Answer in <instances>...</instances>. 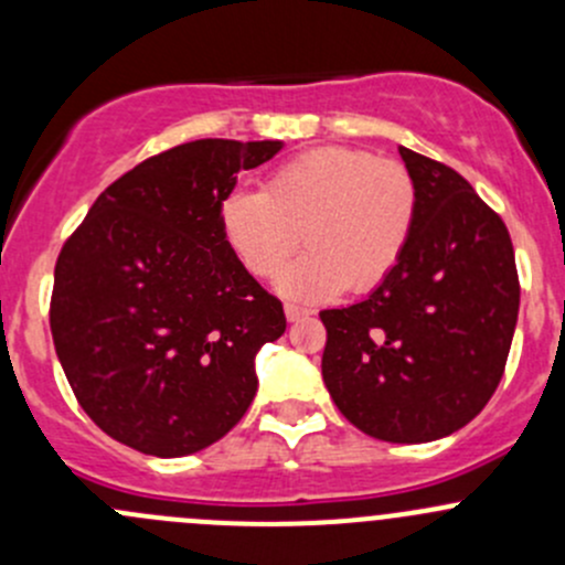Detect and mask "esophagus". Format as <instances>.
I'll return each mask as SVG.
<instances>
[{"label":"esophagus","mask_w":565,"mask_h":565,"mask_svg":"<svg viewBox=\"0 0 565 565\" xmlns=\"http://www.w3.org/2000/svg\"><path fill=\"white\" fill-rule=\"evenodd\" d=\"M284 315H287L289 322H300V319H306L311 315L309 309H303V306H295V303H287L284 306Z\"/></svg>","instance_id":"34e87169"}]
</instances>
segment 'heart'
<instances>
[{"instance_id": "b5f03b06", "label": "heart", "mask_w": 565, "mask_h": 565, "mask_svg": "<svg viewBox=\"0 0 565 565\" xmlns=\"http://www.w3.org/2000/svg\"><path fill=\"white\" fill-rule=\"evenodd\" d=\"M418 193L407 169L350 147H319L267 177L265 191H232L221 232L254 276L270 278L306 241L303 256L278 278L281 295L319 303L372 292L407 250Z\"/></svg>"}]
</instances>
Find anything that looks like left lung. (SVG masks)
Masks as SVG:
<instances>
[{
  "instance_id": "obj_1",
  "label": "left lung",
  "mask_w": 565,
  "mask_h": 565,
  "mask_svg": "<svg viewBox=\"0 0 565 565\" xmlns=\"http://www.w3.org/2000/svg\"><path fill=\"white\" fill-rule=\"evenodd\" d=\"M415 182L413 237L366 300L319 315L322 380L352 426L385 443H429L492 398L520 315L505 224L446 163L398 147Z\"/></svg>"
}]
</instances>
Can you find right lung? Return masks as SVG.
Instances as JSON below:
<instances>
[{
    "mask_svg": "<svg viewBox=\"0 0 565 565\" xmlns=\"http://www.w3.org/2000/svg\"><path fill=\"white\" fill-rule=\"evenodd\" d=\"M284 141L199 139L106 188L60 250L56 358L84 413L150 457L213 446L246 415L256 352L287 330L221 232L237 172Z\"/></svg>",
    "mask_w": 565,
    "mask_h": 565,
    "instance_id": "obj_1",
    "label": "right lung"
}]
</instances>
